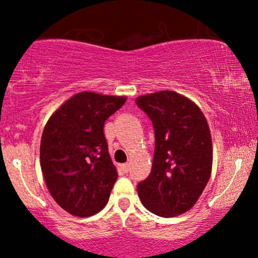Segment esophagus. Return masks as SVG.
<instances>
[{
	"mask_svg": "<svg viewBox=\"0 0 258 258\" xmlns=\"http://www.w3.org/2000/svg\"><path fill=\"white\" fill-rule=\"evenodd\" d=\"M121 168H122V171H123V172H128L130 165H128V163H124V165H121Z\"/></svg>",
	"mask_w": 258,
	"mask_h": 258,
	"instance_id": "34e87169",
	"label": "esophagus"
}]
</instances>
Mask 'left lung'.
Returning a JSON list of instances; mask_svg holds the SVG:
<instances>
[{"label": "left lung", "instance_id": "8db88e82", "mask_svg": "<svg viewBox=\"0 0 258 258\" xmlns=\"http://www.w3.org/2000/svg\"><path fill=\"white\" fill-rule=\"evenodd\" d=\"M137 106L150 117L155 153L148 177L137 184L142 205L161 217H173L194 206L212 170V141L204 113L173 91L141 96Z\"/></svg>", "mask_w": 258, "mask_h": 258}]
</instances>
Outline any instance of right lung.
Masks as SVG:
<instances>
[{"label": "right lung", "mask_w": 258, "mask_h": 258, "mask_svg": "<svg viewBox=\"0 0 258 258\" xmlns=\"http://www.w3.org/2000/svg\"><path fill=\"white\" fill-rule=\"evenodd\" d=\"M126 97L81 92L70 98L46 123L40 160L54 201L71 215L100 212L117 179L103 134L105 121Z\"/></svg>", "instance_id": "obj_1"}]
</instances>
